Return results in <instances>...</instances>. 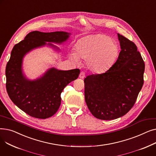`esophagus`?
Segmentation results:
<instances>
[{
  "mask_svg": "<svg viewBox=\"0 0 156 156\" xmlns=\"http://www.w3.org/2000/svg\"><path fill=\"white\" fill-rule=\"evenodd\" d=\"M85 73L83 72V71L81 72L80 74V75H79V78H81V79H83V78H85Z\"/></svg>",
  "mask_w": 156,
  "mask_h": 156,
  "instance_id": "esophagus-1",
  "label": "esophagus"
}]
</instances>
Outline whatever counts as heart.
<instances>
[{
    "mask_svg": "<svg viewBox=\"0 0 156 156\" xmlns=\"http://www.w3.org/2000/svg\"><path fill=\"white\" fill-rule=\"evenodd\" d=\"M119 55V47L112 38L101 34L86 36L78 41L75 52H71L76 62L85 59L88 68L95 73L109 69Z\"/></svg>",
    "mask_w": 156,
    "mask_h": 156,
    "instance_id": "b5f03b06",
    "label": "heart"
}]
</instances>
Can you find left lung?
<instances>
[{"label": "left lung", "mask_w": 156, "mask_h": 156, "mask_svg": "<svg viewBox=\"0 0 156 156\" xmlns=\"http://www.w3.org/2000/svg\"><path fill=\"white\" fill-rule=\"evenodd\" d=\"M121 51L116 62L102 74L87 76L85 99L96 118H120L132 108L144 84L145 64L136 45L119 34Z\"/></svg>", "instance_id": "obj_1"}]
</instances>
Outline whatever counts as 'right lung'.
Instances as JSON below:
<instances>
[{"label":"right lung","mask_w":156,"mask_h":156,"mask_svg":"<svg viewBox=\"0 0 156 156\" xmlns=\"http://www.w3.org/2000/svg\"><path fill=\"white\" fill-rule=\"evenodd\" d=\"M70 35L66 31H34L12 48L5 68L7 92L13 103L31 117L46 119L55 114L61 105V94L66 86L78 78L80 70L51 68L40 78L31 80L23 73L24 57L34 49L45 45L60 51L51 43L61 44Z\"/></svg>","instance_id":"obj_1"}]
</instances>
